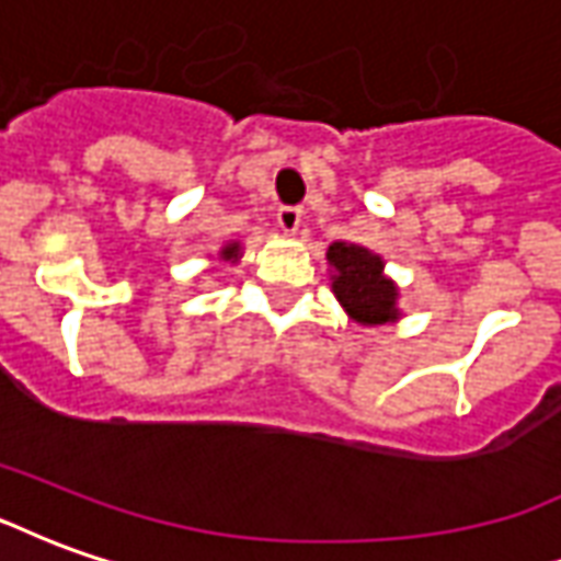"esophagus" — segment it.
<instances>
[{
	"label": "esophagus",
	"mask_w": 561,
	"mask_h": 561,
	"mask_svg": "<svg viewBox=\"0 0 561 561\" xmlns=\"http://www.w3.org/2000/svg\"><path fill=\"white\" fill-rule=\"evenodd\" d=\"M276 225H279L285 233H297L300 231V225H304V209L300 207H282L276 213Z\"/></svg>",
	"instance_id": "1"
}]
</instances>
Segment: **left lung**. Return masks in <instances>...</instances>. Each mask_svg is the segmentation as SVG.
Here are the masks:
<instances>
[{
  "mask_svg": "<svg viewBox=\"0 0 561 561\" xmlns=\"http://www.w3.org/2000/svg\"><path fill=\"white\" fill-rule=\"evenodd\" d=\"M330 288L352 321L364 328L400 321V288L385 273V257L360 243H330Z\"/></svg>",
  "mask_w": 561,
  "mask_h": 561,
  "instance_id": "8db88e82",
  "label": "left lung"
}]
</instances>
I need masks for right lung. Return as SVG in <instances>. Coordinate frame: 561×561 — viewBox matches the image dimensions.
<instances>
[{"label": "right lung", "mask_w": 561, "mask_h": 561, "mask_svg": "<svg viewBox=\"0 0 561 561\" xmlns=\"http://www.w3.org/2000/svg\"><path fill=\"white\" fill-rule=\"evenodd\" d=\"M243 257V245L240 240H228V243H221L219 255L213 257V261H225V264H237Z\"/></svg>", "instance_id": "add662e5"}]
</instances>
